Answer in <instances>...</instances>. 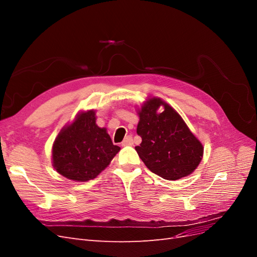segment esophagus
<instances>
[{
    "mask_svg": "<svg viewBox=\"0 0 257 257\" xmlns=\"http://www.w3.org/2000/svg\"><path fill=\"white\" fill-rule=\"evenodd\" d=\"M133 145V137L132 136H126L125 139L122 142V146H132Z\"/></svg>",
    "mask_w": 257,
    "mask_h": 257,
    "instance_id": "esophagus-1",
    "label": "esophagus"
}]
</instances>
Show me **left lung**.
Segmentation results:
<instances>
[{"mask_svg":"<svg viewBox=\"0 0 257 257\" xmlns=\"http://www.w3.org/2000/svg\"><path fill=\"white\" fill-rule=\"evenodd\" d=\"M160 106L162 113L158 112ZM138 115L137 134L143 142L135 150L152 173L166 180H178L197 168L204 147L172 106L152 97Z\"/></svg>","mask_w":257,"mask_h":257,"instance_id":"left-lung-1","label":"left lung"}]
</instances>
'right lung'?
<instances>
[{
	"label": "right lung",
	"mask_w": 257,
	"mask_h": 257,
	"mask_svg": "<svg viewBox=\"0 0 257 257\" xmlns=\"http://www.w3.org/2000/svg\"><path fill=\"white\" fill-rule=\"evenodd\" d=\"M119 151L106 128L96 125L95 111H81L54 141L52 165L63 177L83 182L96 178Z\"/></svg>",
	"instance_id": "right-lung-1"
}]
</instances>
